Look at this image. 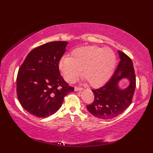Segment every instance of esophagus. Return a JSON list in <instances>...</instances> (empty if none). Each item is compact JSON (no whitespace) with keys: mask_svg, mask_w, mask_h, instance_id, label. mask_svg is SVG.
<instances>
[{"mask_svg":"<svg viewBox=\"0 0 153 153\" xmlns=\"http://www.w3.org/2000/svg\"><path fill=\"white\" fill-rule=\"evenodd\" d=\"M83 89L82 87H76L74 88V91H82Z\"/></svg>","mask_w":153,"mask_h":153,"instance_id":"obj_1","label":"esophagus"}]
</instances>
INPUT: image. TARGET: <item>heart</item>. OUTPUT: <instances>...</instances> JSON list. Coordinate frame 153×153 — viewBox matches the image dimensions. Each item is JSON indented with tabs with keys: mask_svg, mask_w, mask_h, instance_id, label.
I'll use <instances>...</instances> for the list:
<instances>
[{
	"mask_svg": "<svg viewBox=\"0 0 153 153\" xmlns=\"http://www.w3.org/2000/svg\"><path fill=\"white\" fill-rule=\"evenodd\" d=\"M116 62L115 54L110 48L87 46L72 50L70 57H62L58 62V69L69 83H74L83 70L84 76L91 85L97 87L110 79Z\"/></svg>",
	"mask_w": 153,
	"mask_h": 153,
	"instance_id": "heart-1",
	"label": "heart"
}]
</instances>
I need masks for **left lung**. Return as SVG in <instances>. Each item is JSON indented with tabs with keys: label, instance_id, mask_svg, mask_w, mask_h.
I'll return each instance as SVG.
<instances>
[{
	"label": "left lung",
	"instance_id": "obj_1",
	"mask_svg": "<svg viewBox=\"0 0 153 153\" xmlns=\"http://www.w3.org/2000/svg\"><path fill=\"white\" fill-rule=\"evenodd\" d=\"M120 62L109 81L97 89L92 90L94 100L87 108L94 117L108 120L121 114L131 104L136 87V76L133 64L130 57L118 51ZM122 78H127L130 84L122 90L118 83Z\"/></svg>",
	"mask_w": 153,
	"mask_h": 153
}]
</instances>
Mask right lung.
I'll return each mask as SVG.
<instances>
[{
	"label": "right lung",
	"mask_w": 153,
	"mask_h": 153,
	"mask_svg": "<svg viewBox=\"0 0 153 153\" xmlns=\"http://www.w3.org/2000/svg\"><path fill=\"white\" fill-rule=\"evenodd\" d=\"M67 42H52L31 50L21 65L17 77V93L29 114L45 118L55 114L74 87L61 76L58 62Z\"/></svg>",
	"instance_id": "right-lung-1"
}]
</instances>
